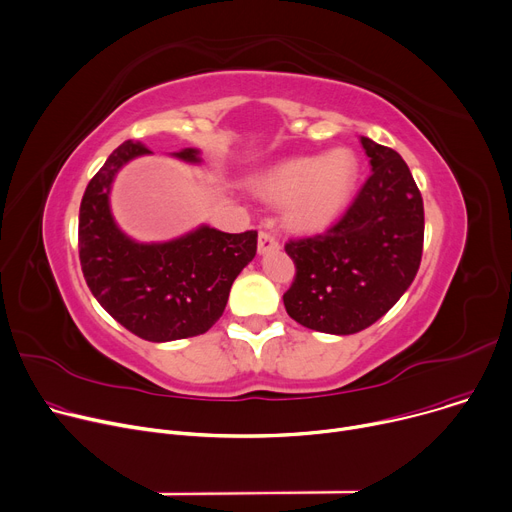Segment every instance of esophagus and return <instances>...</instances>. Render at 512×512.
<instances>
[{
    "instance_id": "34e87169",
    "label": "esophagus",
    "mask_w": 512,
    "mask_h": 512,
    "mask_svg": "<svg viewBox=\"0 0 512 512\" xmlns=\"http://www.w3.org/2000/svg\"><path fill=\"white\" fill-rule=\"evenodd\" d=\"M275 250H279L277 237L270 231H260L258 233V252L266 254V252H275Z\"/></svg>"
}]
</instances>
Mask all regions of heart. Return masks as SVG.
Instances as JSON below:
<instances>
[{
	"label": "heart",
	"mask_w": 512,
	"mask_h": 512,
	"mask_svg": "<svg viewBox=\"0 0 512 512\" xmlns=\"http://www.w3.org/2000/svg\"><path fill=\"white\" fill-rule=\"evenodd\" d=\"M357 157L349 148H335L324 157H295L266 171L260 179L264 198L287 204V225L316 233L333 225L345 210L355 179Z\"/></svg>",
	"instance_id": "b5f03b06"
}]
</instances>
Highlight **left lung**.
Instances as JSON below:
<instances>
[{"label": "left lung", "instance_id": "left-lung-1", "mask_svg": "<svg viewBox=\"0 0 512 512\" xmlns=\"http://www.w3.org/2000/svg\"><path fill=\"white\" fill-rule=\"evenodd\" d=\"M372 173L347 213L324 233L289 239L295 264L287 314L328 335H353L393 308L424 250V200L397 150L362 136Z\"/></svg>", "mask_w": 512, "mask_h": 512}]
</instances>
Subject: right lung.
<instances>
[{"label":"right lung","mask_w":512,"mask_h":512,"mask_svg":"<svg viewBox=\"0 0 512 512\" xmlns=\"http://www.w3.org/2000/svg\"><path fill=\"white\" fill-rule=\"evenodd\" d=\"M150 150L126 140L90 179L78 217V252L88 289L130 333L165 343L206 333L229 299L235 277L256 256L258 233H223L208 225L165 244H138L111 217L115 173ZM200 163L196 148L173 153Z\"/></svg>","instance_id":"right-lung-1"}]
</instances>
